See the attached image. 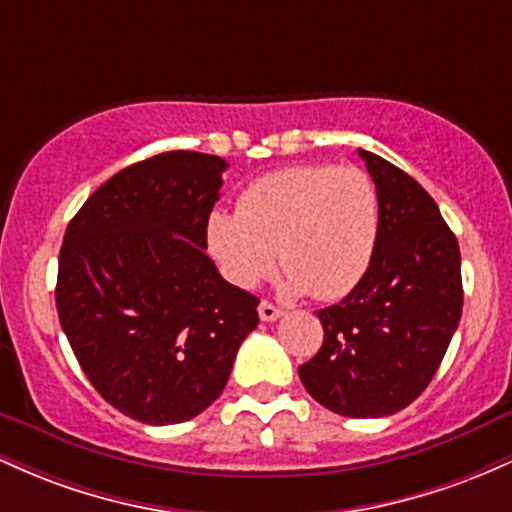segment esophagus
<instances>
[{
	"instance_id": "1",
	"label": "esophagus",
	"mask_w": 512,
	"mask_h": 512,
	"mask_svg": "<svg viewBox=\"0 0 512 512\" xmlns=\"http://www.w3.org/2000/svg\"><path fill=\"white\" fill-rule=\"evenodd\" d=\"M257 310H260V317L264 322H274L276 317H281V308H276V305L269 303V301H262L260 308H257Z\"/></svg>"
}]
</instances>
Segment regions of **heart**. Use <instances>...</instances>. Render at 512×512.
<instances>
[{
    "label": "heart",
    "instance_id": "b5f03b06",
    "mask_svg": "<svg viewBox=\"0 0 512 512\" xmlns=\"http://www.w3.org/2000/svg\"><path fill=\"white\" fill-rule=\"evenodd\" d=\"M378 228V190L361 168L303 163L252 180L236 214L209 216L207 240L240 289L260 286L274 272L279 250L286 291L337 301L368 272Z\"/></svg>",
    "mask_w": 512,
    "mask_h": 512
}]
</instances>
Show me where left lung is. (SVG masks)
Segmentation results:
<instances>
[{
  "instance_id": "left-lung-1",
  "label": "left lung",
  "mask_w": 512,
  "mask_h": 512,
  "mask_svg": "<svg viewBox=\"0 0 512 512\" xmlns=\"http://www.w3.org/2000/svg\"><path fill=\"white\" fill-rule=\"evenodd\" d=\"M380 202L373 262L342 303L317 310L320 351L298 366L334 414L378 419L409 407L433 380L462 315L455 233L411 175L358 149Z\"/></svg>"
}]
</instances>
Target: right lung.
<instances>
[{
  "label": "right lung",
  "mask_w": 512,
  "mask_h": 512,
  "mask_svg": "<svg viewBox=\"0 0 512 512\" xmlns=\"http://www.w3.org/2000/svg\"><path fill=\"white\" fill-rule=\"evenodd\" d=\"M226 161L166 151L103 182L69 221L55 303L81 370L134 421L182 424L221 395L260 298L207 255Z\"/></svg>",
  "instance_id": "1"
}]
</instances>
